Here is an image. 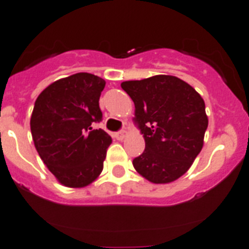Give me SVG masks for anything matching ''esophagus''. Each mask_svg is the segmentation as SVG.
<instances>
[{
    "label": "esophagus",
    "instance_id": "34e87169",
    "mask_svg": "<svg viewBox=\"0 0 249 249\" xmlns=\"http://www.w3.org/2000/svg\"><path fill=\"white\" fill-rule=\"evenodd\" d=\"M126 135H127L126 130H120V131H116V133H114V137H115L118 140H123L125 137H126Z\"/></svg>",
    "mask_w": 249,
    "mask_h": 249
}]
</instances>
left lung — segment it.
<instances>
[{
	"label": "left lung",
	"mask_w": 249,
	"mask_h": 249,
	"mask_svg": "<svg viewBox=\"0 0 249 249\" xmlns=\"http://www.w3.org/2000/svg\"><path fill=\"white\" fill-rule=\"evenodd\" d=\"M122 88L134 101V123L145 140L134 168L155 184L177 180L203 148L208 127L204 100L189 84L170 75L124 81Z\"/></svg>",
	"instance_id": "left-lung-1"
}]
</instances>
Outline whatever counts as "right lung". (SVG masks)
Masks as SVG:
<instances>
[{
  "label": "right lung",
  "mask_w": 249,
  "mask_h": 249,
  "mask_svg": "<svg viewBox=\"0 0 249 249\" xmlns=\"http://www.w3.org/2000/svg\"><path fill=\"white\" fill-rule=\"evenodd\" d=\"M105 80L73 73L47 86L35 101L31 134L38 155L65 187L83 188L100 176L111 144L103 129H94Z\"/></svg>",
  "instance_id": "obj_1"
}]
</instances>
